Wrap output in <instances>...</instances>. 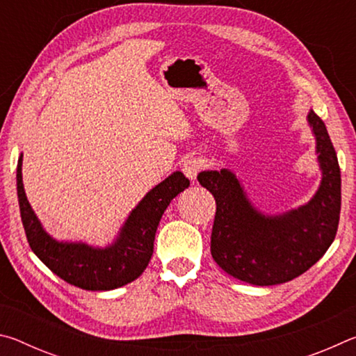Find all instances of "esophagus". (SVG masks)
Masks as SVG:
<instances>
[{
	"mask_svg": "<svg viewBox=\"0 0 356 356\" xmlns=\"http://www.w3.org/2000/svg\"><path fill=\"white\" fill-rule=\"evenodd\" d=\"M204 168V161L200 159V156H190L182 163V171L186 177L190 180H195L197 177V174L201 172Z\"/></svg>",
	"mask_w": 356,
	"mask_h": 356,
	"instance_id": "34e87169",
	"label": "esophagus"
}]
</instances>
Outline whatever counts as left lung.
I'll list each match as a JSON object with an SVG mask.
<instances>
[{
	"instance_id": "8db88e82",
	"label": "left lung",
	"mask_w": 356,
	"mask_h": 356,
	"mask_svg": "<svg viewBox=\"0 0 356 356\" xmlns=\"http://www.w3.org/2000/svg\"><path fill=\"white\" fill-rule=\"evenodd\" d=\"M308 122L316 135L322 182L305 206L265 216L251 206L229 170L197 176L216 202L212 257L234 278L254 286L282 284L309 270L333 243L341 213V170L323 120L311 110Z\"/></svg>"
}]
</instances>
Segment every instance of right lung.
I'll use <instances>...</instances> for the list:
<instances>
[{"label": "right lung", "instance_id": "obj_1", "mask_svg": "<svg viewBox=\"0 0 356 356\" xmlns=\"http://www.w3.org/2000/svg\"><path fill=\"white\" fill-rule=\"evenodd\" d=\"M22 156L17 163V195L28 243L53 273L84 291H111L136 280L152 257L161 215L174 197L190 186V180L182 172L171 174L131 210L116 242L106 248L63 243L48 236L29 206L23 190Z\"/></svg>", "mask_w": 356, "mask_h": 356}]
</instances>
